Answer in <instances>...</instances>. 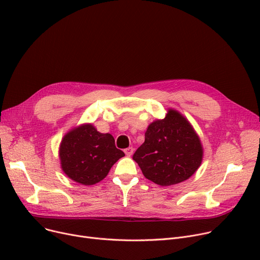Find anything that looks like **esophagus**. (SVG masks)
I'll list each match as a JSON object with an SVG mask.
<instances>
[{"instance_id":"1","label":"esophagus","mask_w":260,"mask_h":260,"mask_svg":"<svg viewBox=\"0 0 260 260\" xmlns=\"http://www.w3.org/2000/svg\"><path fill=\"white\" fill-rule=\"evenodd\" d=\"M124 153L126 154V156H132L133 155V153H134V149L132 148V146H129V148H127V149H125L124 150Z\"/></svg>"}]
</instances>
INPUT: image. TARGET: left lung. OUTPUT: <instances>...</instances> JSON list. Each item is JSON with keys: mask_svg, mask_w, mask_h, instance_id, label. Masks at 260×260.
Segmentation results:
<instances>
[{"mask_svg": "<svg viewBox=\"0 0 260 260\" xmlns=\"http://www.w3.org/2000/svg\"><path fill=\"white\" fill-rule=\"evenodd\" d=\"M144 142L133 155L143 175L160 186L182 183L201 166V140L188 120L170 109L165 119L151 123Z\"/></svg>", "mask_w": 260, "mask_h": 260, "instance_id": "8db88e82", "label": "left lung"}]
</instances>
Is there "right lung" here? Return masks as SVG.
<instances>
[{
  "instance_id": "right-lung-1",
  "label": "right lung",
  "mask_w": 260,
  "mask_h": 260,
  "mask_svg": "<svg viewBox=\"0 0 260 260\" xmlns=\"http://www.w3.org/2000/svg\"><path fill=\"white\" fill-rule=\"evenodd\" d=\"M125 156L116 148L110 134H102L92 124H83L64 135L59 148L62 171L85 186L104 179L110 168Z\"/></svg>"
}]
</instances>
